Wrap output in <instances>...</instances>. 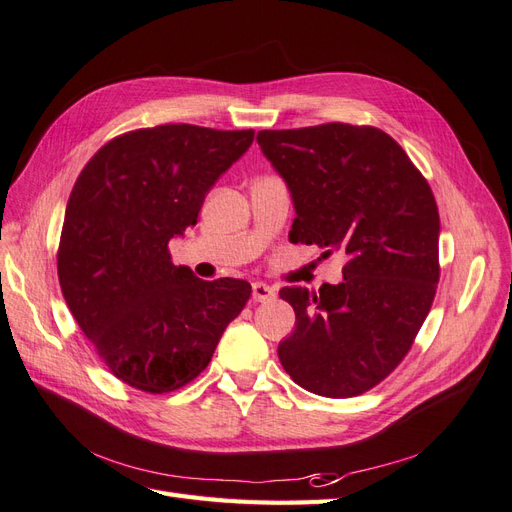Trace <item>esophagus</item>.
I'll use <instances>...</instances> for the list:
<instances>
[{
  "label": "esophagus",
  "instance_id": "esophagus-1",
  "mask_svg": "<svg viewBox=\"0 0 512 512\" xmlns=\"http://www.w3.org/2000/svg\"><path fill=\"white\" fill-rule=\"evenodd\" d=\"M252 299L258 301V303H269V301L275 299V290L271 286H267V284L256 282L252 286Z\"/></svg>",
  "mask_w": 512,
  "mask_h": 512
}]
</instances>
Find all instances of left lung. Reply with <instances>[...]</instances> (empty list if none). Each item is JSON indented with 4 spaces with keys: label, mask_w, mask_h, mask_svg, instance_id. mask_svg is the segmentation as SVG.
<instances>
[{
    "label": "left lung",
    "mask_w": 512,
    "mask_h": 512,
    "mask_svg": "<svg viewBox=\"0 0 512 512\" xmlns=\"http://www.w3.org/2000/svg\"><path fill=\"white\" fill-rule=\"evenodd\" d=\"M256 141L290 188V241L346 256L337 286L280 290L297 316L277 348L282 367L309 393L363 395L404 361L436 297V198L408 153L374 126L262 130Z\"/></svg>",
    "instance_id": "1"
}]
</instances>
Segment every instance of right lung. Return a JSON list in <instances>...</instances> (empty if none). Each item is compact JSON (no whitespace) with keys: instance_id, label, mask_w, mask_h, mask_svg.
I'll return each mask as SVG.
<instances>
[{"instance_id":"1","label":"right lung","mask_w":512,"mask_h":512,"mask_svg":"<svg viewBox=\"0 0 512 512\" xmlns=\"http://www.w3.org/2000/svg\"><path fill=\"white\" fill-rule=\"evenodd\" d=\"M254 130L164 123L111 138L76 179L57 247L59 286L108 371L173 393L200 376L252 286L175 267L168 243L194 226L211 185Z\"/></svg>"}]
</instances>
